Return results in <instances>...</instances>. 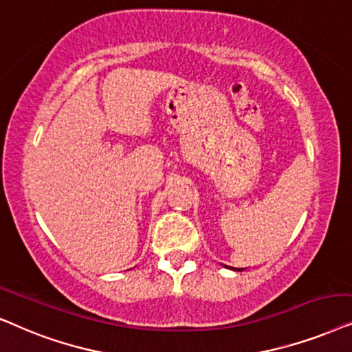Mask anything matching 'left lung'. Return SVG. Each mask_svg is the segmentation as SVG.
<instances>
[{
  "label": "left lung",
  "instance_id": "1",
  "mask_svg": "<svg viewBox=\"0 0 352 352\" xmlns=\"http://www.w3.org/2000/svg\"><path fill=\"white\" fill-rule=\"evenodd\" d=\"M233 270H240V272H241V270H243V269H233Z\"/></svg>",
  "mask_w": 352,
  "mask_h": 352
}]
</instances>
